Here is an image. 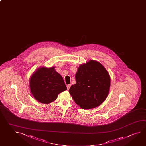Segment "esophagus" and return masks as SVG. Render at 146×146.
<instances>
[{"mask_svg": "<svg viewBox=\"0 0 146 146\" xmlns=\"http://www.w3.org/2000/svg\"><path fill=\"white\" fill-rule=\"evenodd\" d=\"M71 84H68L67 86V89H68V90H69L70 89V87H71Z\"/></svg>", "mask_w": 146, "mask_h": 146, "instance_id": "obj_1", "label": "esophagus"}]
</instances>
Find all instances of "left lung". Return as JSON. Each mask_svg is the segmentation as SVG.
I'll return each mask as SVG.
<instances>
[{
  "instance_id": "1",
  "label": "left lung",
  "mask_w": 146,
  "mask_h": 146,
  "mask_svg": "<svg viewBox=\"0 0 146 146\" xmlns=\"http://www.w3.org/2000/svg\"><path fill=\"white\" fill-rule=\"evenodd\" d=\"M76 84L70 88L75 102L84 109L100 106L109 93L110 77L100 62L90 60L79 66L75 75Z\"/></svg>"
}]
</instances>
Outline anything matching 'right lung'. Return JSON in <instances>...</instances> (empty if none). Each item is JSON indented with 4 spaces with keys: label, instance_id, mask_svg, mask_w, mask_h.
I'll use <instances>...</instances> for the list:
<instances>
[{
    "label": "right lung",
    "instance_id": "add662e5",
    "mask_svg": "<svg viewBox=\"0 0 146 146\" xmlns=\"http://www.w3.org/2000/svg\"><path fill=\"white\" fill-rule=\"evenodd\" d=\"M30 87L34 98L43 104L53 102L58 94L67 89L62 77L54 67L38 69L31 76Z\"/></svg>",
    "mask_w": 146,
    "mask_h": 146
}]
</instances>
